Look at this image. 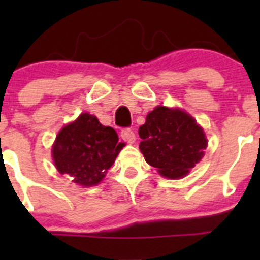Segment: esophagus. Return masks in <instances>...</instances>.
Segmentation results:
<instances>
[{"label": "esophagus", "instance_id": "esophagus-1", "mask_svg": "<svg viewBox=\"0 0 260 260\" xmlns=\"http://www.w3.org/2000/svg\"><path fill=\"white\" fill-rule=\"evenodd\" d=\"M120 137L128 143H133L136 141V136L131 128H124V129H122V132H120Z\"/></svg>", "mask_w": 260, "mask_h": 260}]
</instances>
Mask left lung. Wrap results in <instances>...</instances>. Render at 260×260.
Here are the masks:
<instances>
[{"instance_id":"1","label":"left lung","mask_w":260,"mask_h":260,"mask_svg":"<svg viewBox=\"0 0 260 260\" xmlns=\"http://www.w3.org/2000/svg\"><path fill=\"white\" fill-rule=\"evenodd\" d=\"M146 162L167 179H181L204 157L208 140L203 128L182 109L158 106L138 129Z\"/></svg>"}]
</instances>
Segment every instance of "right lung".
Wrapping results in <instances>:
<instances>
[{"label": "right lung", "mask_w": 260, "mask_h": 260, "mask_svg": "<svg viewBox=\"0 0 260 260\" xmlns=\"http://www.w3.org/2000/svg\"><path fill=\"white\" fill-rule=\"evenodd\" d=\"M123 147L113 128L101 124L95 115L81 113L57 133L51 152L60 174L74 177L80 186H95Z\"/></svg>", "instance_id": "add662e5"}]
</instances>
